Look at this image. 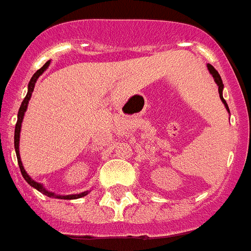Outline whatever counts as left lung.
Masks as SVG:
<instances>
[{"mask_svg":"<svg viewBox=\"0 0 251 251\" xmlns=\"http://www.w3.org/2000/svg\"><path fill=\"white\" fill-rule=\"evenodd\" d=\"M207 69H209V72H210V75L213 76L214 81L217 82L218 85V91H219V97H221V100L223 101V104H225L226 109H227L228 112H229V108H228V104L226 103L225 98H223V87H225V85H223V81H222L221 76H219V73H218V71L215 68H214L211 64H207Z\"/></svg>","mask_w":251,"mask_h":251,"instance_id":"1","label":"left lung"}]
</instances>
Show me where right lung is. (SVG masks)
<instances>
[{
	"label": "right lung",
	"mask_w": 251,
	"mask_h": 251,
	"mask_svg": "<svg viewBox=\"0 0 251 251\" xmlns=\"http://www.w3.org/2000/svg\"><path fill=\"white\" fill-rule=\"evenodd\" d=\"M50 64V60L46 62L44 64V67H41L38 69L37 72L34 73L32 78H30L29 83H28V93H26L25 98H24V100L22 101V105L19 108V112H18V121H16V125H15V134H14V146H15V152H16V157H18V164H19V168H20V172H22V175H23V178L25 179V182L28 183L29 185H32L33 188H36L37 191H40L41 193H44L46 196L49 197H54V199H60V200H76L79 199V197H83L86 196L89 191H85V192H81V193H77V195H67V196H62V195H55L54 192H50L48 189L44 188V185L41 184V183L34 182L33 179L30 178L29 175L26 174V172L24 170V166L22 164V160H20V154H19V138H20V129H22V122H23L24 119V113L26 111V107H28V101H29L30 97H32V93H33V89H34V85L37 82L38 77L42 75V73L46 71V68L49 67Z\"/></svg>",
	"instance_id": "obj_1"
}]
</instances>
